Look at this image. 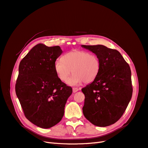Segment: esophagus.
I'll return each instance as SVG.
<instances>
[{
	"label": "esophagus",
	"instance_id": "esophagus-1",
	"mask_svg": "<svg viewBox=\"0 0 148 148\" xmlns=\"http://www.w3.org/2000/svg\"><path fill=\"white\" fill-rule=\"evenodd\" d=\"M73 93H75V92H78V90H79V89L78 88H76V87H73Z\"/></svg>",
	"mask_w": 148,
	"mask_h": 148
}]
</instances>
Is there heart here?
<instances>
[{
  "label": "heart",
  "instance_id": "obj_1",
  "mask_svg": "<svg viewBox=\"0 0 148 148\" xmlns=\"http://www.w3.org/2000/svg\"><path fill=\"white\" fill-rule=\"evenodd\" d=\"M54 67L58 78L63 81L67 80L72 71L73 73L67 79V83L75 86L95 79L100 71V62L95 55L75 50L68 52L62 58L57 59Z\"/></svg>",
  "mask_w": 148,
  "mask_h": 148
}]
</instances>
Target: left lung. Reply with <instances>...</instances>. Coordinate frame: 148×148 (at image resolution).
I'll return each instance as SVG.
<instances>
[{
  "instance_id": "1",
  "label": "left lung",
  "mask_w": 148,
  "mask_h": 148,
  "mask_svg": "<svg viewBox=\"0 0 148 148\" xmlns=\"http://www.w3.org/2000/svg\"><path fill=\"white\" fill-rule=\"evenodd\" d=\"M81 47L95 54L100 62L97 77L82 88V112L94 125L110 126L120 119L131 99V69L119 51L103 45Z\"/></svg>"
}]
</instances>
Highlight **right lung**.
<instances>
[{
	"label": "right lung",
	"instance_id": "right-lung-1",
	"mask_svg": "<svg viewBox=\"0 0 148 148\" xmlns=\"http://www.w3.org/2000/svg\"><path fill=\"white\" fill-rule=\"evenodd\" d=\"M62 53L60 46L35 45L21 61L16 93L27 119L36 126L48 129L64 116L72 88L58 78L55 62Z\"/></svg>",
	"mask_w": 148,
	"mask_h": 148
}]
</instances>
